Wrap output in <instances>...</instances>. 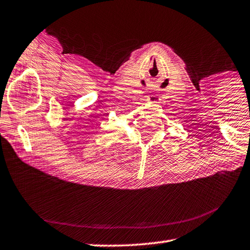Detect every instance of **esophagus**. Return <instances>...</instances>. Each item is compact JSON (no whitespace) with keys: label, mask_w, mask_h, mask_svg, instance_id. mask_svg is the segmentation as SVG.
I'll use <instances>...</instances> for the list:
<instances>
[{"label":"esophagus","mask_w":250,"mask_h":250,"mask_svg":"<svg viewBox=\"0 0 250 250\" xmlns=\"http://www.w3.org/2000/svg\"><path fill=\"white\" fill-rule=\"evenodd\" d=\"M160 100L159 97L157 95H151V96H148V101L152 102V103H157Z\"/></svg>","instance_id":"esophagus-1"}]
</instances>
